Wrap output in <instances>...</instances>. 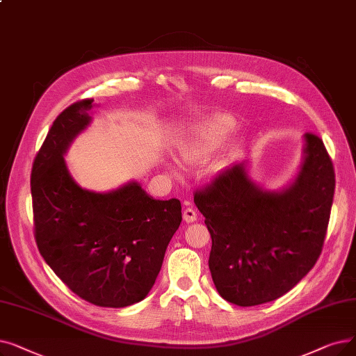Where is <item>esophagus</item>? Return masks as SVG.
I'll return each mask as SVG.
<instances>
[{
	"label": "esophagus",
	"mask_w": 356,
	"mask_h": 356,
	"mask_svg": "<svg viewBox=\"0 0 356 356\" xmlns=\"http://www.w3.org/2000/svg\"><path fill=\"white\" fill-rule=\"evenodd\" d=\"M196 211L193 208H186L183 211V220L184 222H195L196 221Z\"/></svg>",
	"instance_id": "1"
}]
</instances>
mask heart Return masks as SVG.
Returning <instances> with one entry per match:
<instances>
[{"label":"heart","instance_id":"1","mask_svg":"<svg viewBox=\"0 0 356 356\" xmlns=\"http://www.w3.org/2000/svg\"><path fill=\"white\" fill-rule=\"evenodd\" d=\"M236 129V120L224 113L205 118L196 127L191 140L179 149L180 157L186 163H202L224 145L228 136Z\"/></svg>","mask_w":356,"mask_h":356}]
</instances>
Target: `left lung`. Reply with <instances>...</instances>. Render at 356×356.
<instances>
[{
    "label": "left lung",
    "mask_w": 356,
    "mask_h": 356,
    "mask_svg": "<svg viewBox=\"0 0 356 356\" xmlns=\"http://www.w3.org/2000/svg\"><path fill=\"white\" fill-rule=\"evenodd\" d=\"M297 180L268 192L243 163L195 192L212 238L209 270L220 296L240 307L273 301L313 269L326 238L334 168L320 136L304 135Z\"/></svg>",
    "instance_id": "obj_1"
}]
</instances>
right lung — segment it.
I'll use <instances>...</instances> for the list:
<instances>
[{
	"label": "right lung",
	"instance_id": "obj_1",
	"mask_svg": "<svg viewBox=\"0 0 356 356\" xmlns=\"http://www.w3.org/2000/svg\"><path fill=\"white\" fill-rule=\"evenodd\" d=\"M92 99L68 106L38 151L30 189L33 234L46 264L74 293L120 308L147 297L181 222L179 199H154L135 181L111 193L81 189L64 152L90 123Z\"/></svg>",
	"mask_w": 356,
	"mask_h": 356
}]
</instances>
